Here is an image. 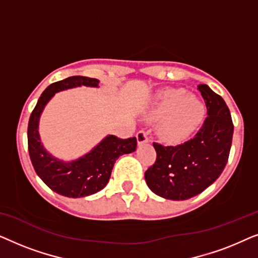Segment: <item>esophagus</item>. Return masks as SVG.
Segmentation results:
<instances>
[{
    "label": "esophagus",
    "instance_id": "1",
    "mask_svg": "<svg viewBox=\"0 0 258 258\" xmlns=\"http://www.w3.org/2000/svg\"><path fill=\"white\" fill-rule=\"evenodd\" d=\"M136 139H137V143L143 144V143H148L149 142V135H148L147 132H139L136 134Z\"/></svg>",
    "mask_w": 258,
    "mask_h": 258
}]
</instances>
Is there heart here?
<instances>
[{"label":"heart","mask_w":258,"mask_h":258,"mask_svg":"<svg viewBox=\"0 0 258 258\" xmlns=\"http://www.w3.org/2000/svg\"><path fill=\"white\" fill-rule=\"evenodd\" d=\"M206 116V107L199 98L183 89L162 93L148 117L158 121L157 133L167 142H181L196 132Z\"/></svg>","instance_id":"heart-1"}]
</instances>
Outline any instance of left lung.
I'll return each mask as SVG.
<instances>
[{"label":"left lung","instance_id":"1","mask_svg":"<svg viewBox=\"0 0 258 258\" xmlns=\"http://www.w3.org/2000/svg\"><path fill=\"white\" fill-rule=\"evenodd\" d=\"M208 117L191 140L177 146L154 143L156 162L144 178L151 191L172 201L191 199L213 184L230 153L234 124L228 105L207 84H200Z\"/></svg>","mask_w":258,"mask_h":258}]
</instances>
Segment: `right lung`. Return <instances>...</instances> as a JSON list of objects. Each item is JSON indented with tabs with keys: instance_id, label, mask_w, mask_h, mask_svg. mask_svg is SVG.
Instances as JSON below:
<instances>
[{
	"instance_id": "1",
	"label": "right lung",
	"mask_w": 258,
	"mask_h": 258,
	"mask_svg": "<svg viewBox=\"0 0 258 258\" xmlns=\"http://www.w3.org/2000/svg\"><path fill=\"white\" fill-rule=\"evenodd\" d=\"M100 81L86 76H72L49 86L31 112L28 124V149L33 167L42 181L52 191L62 196L84 197L100 191L107 185L117 158L136 150L135 137L122 140L105 136L89 153L73 161H62L49 154L41 143L38 123L42 111L56 93L76 87L97 88Z\"/></svg>"
}]
</instances>
